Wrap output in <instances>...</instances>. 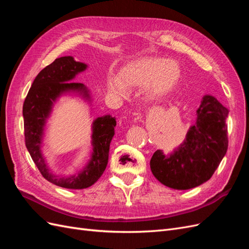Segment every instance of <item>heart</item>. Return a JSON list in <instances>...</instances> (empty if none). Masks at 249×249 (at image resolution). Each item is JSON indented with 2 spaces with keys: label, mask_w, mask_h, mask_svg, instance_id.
<instances>
[{
  "label": "heart",
  "mask_w": 249,
  "mask_h": 249,
  "mask_svg": "<svg viewBox=\"0 0 249 249\" xmlns=\"http://www.w3.org/2000/svg\"><path fill=\"white\" fill-rule=\"evenodd\" d=\"M180 77L182 70L176 60L143 57L124 66L118 78L108 77L107 86L117 95H124L125 88L146 86V94L152 99H159L178 86Z\"/></svg>",
  "instance_id": "heart-1"
}]
</instances>
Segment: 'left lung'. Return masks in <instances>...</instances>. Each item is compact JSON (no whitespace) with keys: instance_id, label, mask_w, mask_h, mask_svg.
I'll list each match as a JSON object with an SVG mask.
<instances>
[{"instance_id":"obj_1","label":"left lung","mask_w":249,"mask_h":249,"mask_svg":"<svg viewBox=\"0 0 249 249\" xmlns=\"http://www.w3.org/2000/svg\"><path fill=\"white\" fill-rule=\"evenodd\" d=\"M196 114V123L175 152L165 156L158 149L150 159L155 178L172 189L187 190L207 182L227 154L229 109L205 95Z\"/></svg>"}]
</instances>
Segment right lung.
<instances>
[{
  "label": "right lung",
  "instance_id": "right-lung-1",
  "mask_svg": "<svg viewBox=\"0 0 249 249\" xmlns=\"http://www.w3.org/2000/svg\"><path fill=\"white\" fill-rule=\"evenodd\" d=\"M86 69L85 63L76 61L71 56L57 58L37 74L22 106L25 142L30 156L44 178L67 189H85L101 178L107 167L110 143L115 134V117H97L92 123L91 158L83 169L67 178H59L51 172L41 153L47 119L58 97L64 93L77 92L90 101L87 87L82 83L71 82Z\"/></svg>",
  "mask_w": 249,
  "mask_h": 249
}]
</instances>
